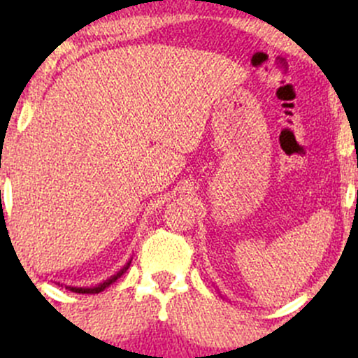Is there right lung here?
<instances>
[{
  "label": "right lung",
  "instance_id": "right-lung-1",
  "mask_svg": "<svg viewBox=\"0 0 358 358\" xmlns=\"http://www.w3.org/2000/svg\"><path fill=\"white\" fill-rule=\"evenodd\" d=\"M129 263H131V262L126 263V265L122 266V268L119 270V272L115 273V275H112L110 279H107L106 282L99 284V286H95V287H72V286H67V289H69V291H72V292H79V294H99V292H102L103 289H106V287H109L112 282H115V280H117L119 277H121L122 273L126 272V270H128Z\"/></svg>",
  "mask_w": 358,
  "mask_h": 358
}]
</instances>
